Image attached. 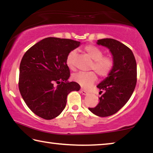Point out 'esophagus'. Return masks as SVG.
<instances>
[{
  "label": "esophagus",
  "mask_w": 153,
  "mask_h": 153,
  "mask_svg": "<svg viewBox=\"0 0 153 153\" xmlns=\"http://www.w3.org/2000/svg\"><path fill=\"white\" fill-rule=\"evenodd\" d=\"M80 92H81L82 94H84V95H87L88 94V92H86V90H83V89H81V90H80Z\"/></svg>",
  "instance_id": "1"
}]
</instances>
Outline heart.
Segmentation results:
<instances>
[{"instance_id":"1","label":"heart","mask_w":153,"mask_h":153,"mask_svg":"<svg viewBox=\"0 0 153 153\" xmlns=\"http://www.w3.org/2000/svg\"><path fill=\"white\" fill-rule=\"evenodd\" d=\"M84 51L93 60L90 69H94L101 77H106L110 74L113 67V61L109 56H103V52L100 48L94 45H87L84 47ZM76 51L72 50L68 53L66 63L70 69H74V59ZM74 81L84 88H88L97 81V77L94 71L79 72L73 75Z\"/></svg>"}]
</instances>
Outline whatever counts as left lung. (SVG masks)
I'll use <instances>...</instances> for the list:
<instances>
[{"instance_id": "1", "label": "left lung", "mask_w": 153, "mask_h": 153, "mask_svg": "<svg viewBox=\"0 0 153 153\" xmlns=\"http://www.w3.org/2000/svg\"><path fill=\"white\" fill-rule=\"evenodd\" d=\"M97 44L109 50L113 67L108 76L97 86L105 92L99 97V102L97 107L88 109L99 117H107L121 109L132 94L137 81L136 62L132 51L117 40L104 38L98 40Z\"/></svg>"}]
</instances>
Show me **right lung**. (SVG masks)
Instances as JSON below:
<instances>
[{
  "instance_id": "obj_1",
  "label": "right lung",
  "mask_w": 153,
  "mask_h": 153,
  "mask_svg": "<svg viewBox=\"0 0 153 153\" xmlns=\"http://www.w3.org/2000/svg\"><path fill=\"white\" fill-rule=\"evenodd\" d=\"M80 45L78 41L49 37L24 54L19 66V89L36 115L45 120L56 117L65 107L67 95L79 90L77 83L67 81L70 71L66 59L69 52Z\"/></svg>"
}]
</instances>
